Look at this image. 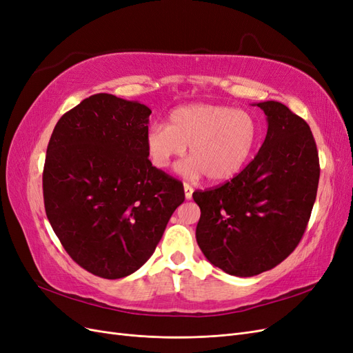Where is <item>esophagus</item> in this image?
<instances>
[{
	"label": "esophagus",
	"instance_id": "1",
	"mask_svg": "<svg viewBox=\"0 0 353 353\" xmlns=\"http://www.w3.org/2000/svg\"><path fill=\"white\" fill-rule=\"evenodd\" d=\"M193 187H191L190 184H187V183H184V196H185V199L187 200H190L191 197H193Z\"/></svg>",
	"mask_w": 353,
	"mask_h": 353
}]
</instances>
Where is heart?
Wrapping results in <instances>:
<instances>
[{
    "instance_id": "1",
    "label": "heart",
    "mask_w": 353,
    "mask_h": 353,
    "mask_svg": "<svg viewBox=\"0 0 353 353\" xmlns=\"http://www.w3.org/2000/svg\"><path fill=\"white\" fill-rule=\"evenodd\" d=\"M261 141L256 117L245 110L216 104H190L169 114L168 125L145 134V152L154 168L168 169L190 147V157L176 170L196 179L225 183L250 162Z\"/></svg>"
}]
</instances>
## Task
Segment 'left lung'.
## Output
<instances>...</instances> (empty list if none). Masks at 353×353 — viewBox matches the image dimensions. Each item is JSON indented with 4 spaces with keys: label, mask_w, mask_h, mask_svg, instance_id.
Here are the masks:
<instances>
[{
    "label": "left lung",
    "mask_w": 353,
    "mask_h": 353,
    "mask_svg": "<svg viewBox=\"0 0 353 353\" xmlns=\"http://www.w3.org/2000/svg\"><path fill=\"white\" fill-rule=\"evenodd\" d=\"M268 132L241 172L196 191V239L223 272L253 276L281 263L301 241L316 199L319 159L309 125L279 101L256 104Z\"/></svg>",
    "instance_id": "8db88e82"
}]
</instances>
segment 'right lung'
Returning <instances> with one entry per match:
<instances>
[{
    "instance_id": "right-lung-1",
    "label": "right lung",
    "mask_w": 353,
    "mask_h": 353,
    "mask_svg": "<svg viewBox=\"0 0 353 353\" xmlns=\"http://www.w3.org/2000/svg\"><path fill=\"white\" fill-rule=\"evenodd\" d=\"M150 114L138 101L94 94L60 117L47 147V218L70 258L101 279L141 268L185 199L183 184L148 160Z\"/></svg>"
}]
</instances>
